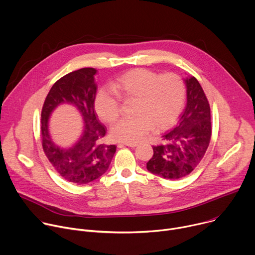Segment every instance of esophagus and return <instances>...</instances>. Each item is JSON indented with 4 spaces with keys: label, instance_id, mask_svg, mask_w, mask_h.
<instances>
[{
    "label": "esophagus",
    "instance_id": "1",
    "mask_svg": "<svg viewBox=\"0 0 255 255\" xmlns=\"http://www.w3.org/2000/svg\"><path fill=\"white\" fill-rule=\"evenodd\" d=\"M124 145H126V146H129V147H136L138 143H124Z\"/></svg>",
    "mask_w": 255,
    "mask_h": 255
}]
</instances>
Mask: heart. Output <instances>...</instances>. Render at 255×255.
Here are the masks:
<instances>
[{
  "mask_svg": "<svg viewBox=\"0 0 255 255\" xmlns=\"http://www.w3.org/2000/svg\"><path fill=\"white\" fill-rule=\"evenodd\" d=\"M111 89L121 101H134V117L121 119L111 128L113 139L126 143L139 141L151 128L159 131L169 127L183 110L186 99L185 83L179 76L145 68L125 72L111 84ZM115 95L101 90L95 98L96 113L108 123L120 114V103Z\"/></svg>",
  "mask_w": 255,
  "mask_h": 255,
  "instance_id": "obj_1",
  "label": "heart"
}]
</instances>
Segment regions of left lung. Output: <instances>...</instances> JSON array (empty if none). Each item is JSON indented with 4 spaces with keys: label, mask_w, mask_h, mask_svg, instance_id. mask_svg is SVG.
<instances>
[{
    "label": "left lung",
    "mask_w": 255,
    "mask_h": 255,
    "mask_svg": "<svg viewBox=\"0 0 255 255\" xmlns=\"http://www.w3.org/2000/svg\"><path fill=\"white\" fill-rule=\"evenodd\" d=\"M187 106L176 126L162 135V143L153 148L147 169L166 179L190 174L204 157L212 135L208 99L195 77L185 80Z\"/></svg>",
    "instance_id": "left-lung-1"
}]
</instances>
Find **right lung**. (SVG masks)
<instances>
[{"instance_id":"obj_1","label":"right lung","mask_w":255,"mask_h":255,"mask_svg":"<svg viewBox=\"0 0 255 255\" xmlns=\"http://www.w3.org/2000/svg\"><path fill=\"white\" fill-rule=\"evenodd\" d=\"M97 69L85 67L59 79L50 89L41 112V135L44 153L55 170L64 179L77 185H86L103 175L116 152V145L104 144L106 127L95 112L94 102ZM62 103L74 105L81 113L85 129L80 139L64 149L52 140L48 130L51 113Z\"/></svg>"}]
</instances>
